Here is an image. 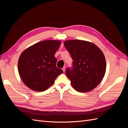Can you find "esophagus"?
<instances>
[{
	"instance_id": "esophagus-1",
	"label": "esophagus",
	"mask_w": 128,
	"mask_h": 128,
	"mask_svg": "<svg viewBox=\"0 0 128 128\" xmlns=\"http://www.w3.org/2000/svg\"><path fill=\"white\" fill-rule=\"evenodd\" d=\"M66 66H64V68H62V70H63V72H65V70H66Z\"/></svg>"
}]
</instances>
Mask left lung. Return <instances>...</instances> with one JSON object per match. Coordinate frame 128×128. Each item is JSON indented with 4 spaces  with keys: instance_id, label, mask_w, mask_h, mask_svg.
<instances>
[{
    "instance_id": "left-lung-1",
    "label": "left lung",
    "mask_w": 128,
    "mask_h": 128,
    "mask_svg": "<svg viewBox=\"0 0 128 128\" xmlns=\"http://www.w3.org/2000/svg\"><path fill=\"white\" fill-rule=\"evenodd\" d=\"M64 45L73 60L72 69L68 68L66 71L72 86L80 92L94 90L106 72L105 57L102 50L92 42L82 40H66Z\"/></svg>"
}]
</instances>
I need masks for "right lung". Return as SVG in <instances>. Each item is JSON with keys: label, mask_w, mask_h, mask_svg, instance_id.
<instances>
[{"label": "right lung", "mask_w": 128, "mask_h": 128, "mask_svg": "<svg viewBox=\"0 0 128 128\" xmlns=\"http://www.w3.org/2000/svg\"><path fill=\"white\" fill-rule=\"evenodd\" d=\"M60 40H46L30 46L23 52L18 61V70L23 82L35 91H44L63 72L56 66L55 54Z\"/></svg>", "instance_id": "obj_1"}]
</instances>
